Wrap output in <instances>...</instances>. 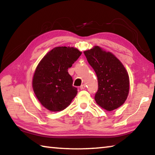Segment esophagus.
Wrapping results in <instances>:
<instances>
[{"label": "esophagus", "mask_w": 155, "mask_h": 155, "mask_svg": "<svg viewBox=\"0 0 155 155\" xmlns=\"http://www.w3.org/2000/svg\"><path fill=\"white\" fill-rule=\"evenodd\" d=\"M85 87H86V85L85 84H83V85H81V86L80 87V89L81 90H85Z\"/></svg>", "instance_id": "obj_1"}]
</instances>
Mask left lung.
<instances>
[{
  "instance_id": "left-lung-1",
  "label": "left lung",
  "mask_w": 155,
  "mask_h": 155,
  "mask_svg": "<svg viewBox=\"0 0 155 155\" xmlns=\"http://www.w3.org/2000/svg\"><path fill=\"white\" fill-rule=\"evenodd\" d=\"M98 78L96 103L111 111L122 105L129 91V77L124 65L114 54L95 46L84 51Z\"/></svg>"
}]
</instances>
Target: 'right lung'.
I'll return each instance as SVG.
<instances>
[{
    "instance_id": "right-lung-1",
    "label": "right lung",
    "mask_w": 155,
    "mask_h": 155,
    "mask_svg": "<svg viewBox=\"0 0 155 155\" xmlns=\"http://www.w3.org/2000/svg\"><path fill=\"white\" fill-rule=\"evenodd\" d=\"M81 53L73 47H56L39 63L33 75V89L38 101L49 111H62L77 94L68 69Z\"/></svg>"
}]
</instances>
